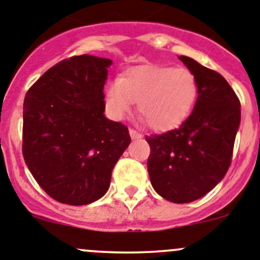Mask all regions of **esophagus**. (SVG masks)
Listing matches in <instances>:
<instances>
[{
  "instance_id": "34e87169",
  "label": "esophagus",
  "mask_w": 260,
  "mask_h": 260,
  "mask_svg": "<svg viewBox=\"0 0 260 260\" xmlns=\"http://www.w3.org/2000/svg\"><path fill=\"white\" fill-rule=\"evenodd\" d=\"M128 133H130V137H132L133 139H139V138H142V134H139L137 130H134V128H128Z\"/></svg>"
}]
</instances>
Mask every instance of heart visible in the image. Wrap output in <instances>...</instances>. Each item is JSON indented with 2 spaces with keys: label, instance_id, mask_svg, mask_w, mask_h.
Returning <instances> with one entry per match:
<instances>
[{
  "label": "heart",
  "instance_id": "b5f03b06",
  "mask_svg": "<svg viewBox=\"0 0 260 260\" xmlns=\"http://www.w3.org/2000/svg\"><path fill=\"white\" fill-rule=\"evenodd\" d=\"M198 98L195 74L185 66L148 65L126 70L106 89V111L122 120L137 102L139 115L154 130H171L181 125Z\"/></svg>",
  "mask_w": 260,
  "mask_h": 260
}]
</instances>
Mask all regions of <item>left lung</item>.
<instances>
[{"instance_id": "left-lung-1", "label": "left lung", "mask_w": 260, "mask_h": 260, "mask_svg": "<svg viewBox=\"0 0 260 260\" xmlns=\"http://www.w3.org/2000/svg\"><path fill=\"white\" fill-rule=\"evenodd\" d=\"M179 58L197 76V102L180 127L145 137L150 147L148 174L160 197L190 203L226 175L241 111L236 93L221 74L186 56Z\"/></svg>"}]
</instances>
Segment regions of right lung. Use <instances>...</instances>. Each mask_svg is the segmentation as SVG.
<instances>
[{"instance_id": "obj_1", "label": "right lung", "mask_w": 260, "mask_h": 260, "mask_svg": "<svg viewBox=\"0 0 260 260\" xmlns=\"http://www.w3.org/2000/svg\"><path fill=\"white\" fill-rule=\"evenodd\" d=\"M108 58L81 54L47 70L26 91L23 155L39 186L57 202L84 206L107 192L132 138L105 116Z\"/></svg>"}]
</instances>
